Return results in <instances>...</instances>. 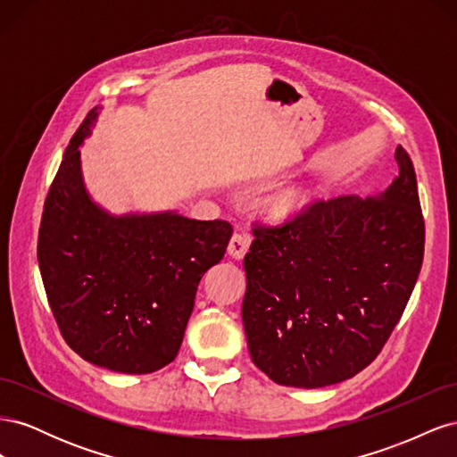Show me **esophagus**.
<instances>
[{"mask_svg": "<svg viewBox=\"0 0 457 457\" xmlns=\"http://www.w3.org/2000/svg\"><path fill=\"white\" fill-rule=\"evenodd\" d=\"M250 244H252L250 234L234 232L228 242V255L234 259H242L247 253V250H250Z\"/></svg>", "mask_w": 457, "mask_h": 457, "instance_id": "obj_1", "label": "esophagus"}]
</instances>
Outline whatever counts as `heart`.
Here are the masks:
<instances>
[{
    "instance_id": "b5f03b06",
    "label": "heart",
    "mask_w": 457,
    "mask_h": 457,
    "mask_svg": "<svg viewBox=\"0 0 457 457\" xmlns=\"http://www.w3.org/2000/svg\"><path fill=\"white\" fill-rule=\"evenodd\" d=\"M294 205H295V200L292 196H284V198L274 202V210L278 212V213H286V212L292 210Z\"/></svg>"
}]
</instances>
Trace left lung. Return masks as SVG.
Returning <instances> with one entry per match:
<instances>
[{
  "instance_id": "1",
  "label": "left lung",
  "mask_w": 457,
  "mask_h": 457,
  "mask_svg": "<svg viewBox=\"0 0 457 457\" xmlns=\"http://www.w3.org/2000/svg\"><path fill=\"white\" fill-rule=\"evenodd\" d=\"M366 200L309 204L282 225H253L242 320L253 364L278 385L318 389L370 366L418 282L425 220L408 152Z\"/></svg>"
}]
</instances>
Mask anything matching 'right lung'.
I'll return each instance as SVG.
<instances>
[{"label":"right lung","mask_w":457,"mask_h":457,"mask_svg":"<svg viewBox=\"0 0 457 457\" xmlns=\"http://www.w3.org/2000/svg\"><path fill=\"white\" fill-rule=\"evenodd\" d=\"M96 108L68 145L47 192L37 261L64 341L84 361L152 373L175 361L204 272L223 259L232 225L175 212L110 215L84 187L79 145Z\"/></svg>","instance_id":"1"}]
</instances>
